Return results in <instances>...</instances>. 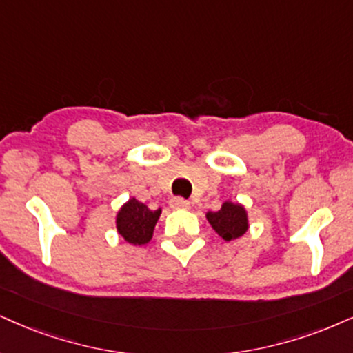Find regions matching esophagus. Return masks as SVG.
<instances>
[{
	"mask_svg": "<svg viewBox=\"0 0 353 353\" xmlns=\"http://www.w3.org/2000/svg\"><path fill=\"white\" fill-rule=\"evenodd\" d=\"M170 206H172L173 210H188L190 201H186L183 198H172L170 199Z\"/></svg>",
	"mask_w": 353,
	"mask_h": 353,
	"instance_id": "esophagus-1",
	"label": "esophagus"
}]
</instances>
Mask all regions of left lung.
<instances>
[{"label":"left lung","mask_w":353,"mask_h":353,"mask_svg":"<svg viewBox=\"0 0 353 353\" xmlns=\"http://www.w3.org/2000/svg\"><path fill=\"white\" fill-rule=\"evenodd\" d=\"M208 223L214 229V232L225 242L236 241L242 237L249 229V212L241 203L224 201L219 211L206 212Z\"/></svg>","instance_id":"1"}]
</instances>
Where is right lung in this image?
Here are the masks:
<instances>
[{
	"mask_svg": "<svg viewBox=\"0 0 353 353\" xmlns=\"http://www.w3.org/2000/svg\"><path fill=\"white\" fill-rule=\"evenodd\" d=\"M160 214L162 208L152 211L136 198H129L116 212L117 234L132 245H145L152 241Z\"/></svg>",
	"mask_w": 353,
	"mask_h": 353,
	"instance_id": "1",
	"label": "right lung"
}]
</instances>
